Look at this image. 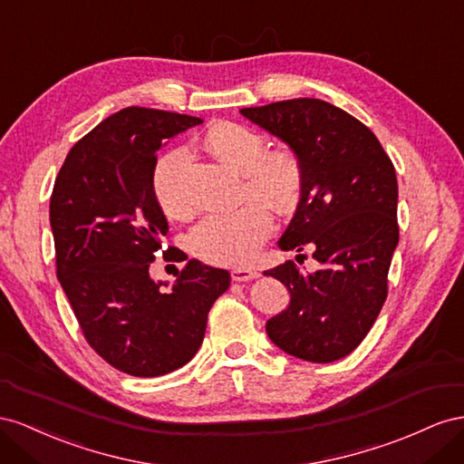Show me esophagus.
<instances>
[{"label": "esophagus", "mask_w": 464, "mask_h": 464, "mask_svg": "<svg viewBox=\"0 0 464 464\" xmlns=\"http://www.w3.org/2000/svg\"><path fill=\"white\" fill-rule=\"evenodd\" d=\"M260 274L253 268H233L231 270V277L235 282H248V280H255Z\"/></svg>", "instance_id": "obj_1"}]
</instances>
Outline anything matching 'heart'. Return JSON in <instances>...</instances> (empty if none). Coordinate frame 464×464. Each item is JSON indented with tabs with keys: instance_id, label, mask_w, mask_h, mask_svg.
Masks as SVG:
<instances>
[{
	"instance_id": "heart-1",
	"label": "heart",
	"mask_w": 464,
	"mask_h": 464,
	"mask_svg": "<svg viewBox=\"0 0 464 464\" xmlns=\"http://www.w3.org/2000/svg\"><path fill=\"white\" fill-rule=\"evenodd\" d=\"M208 153L229 169L243 173V194L255 196L276 211H291L303 192V167L289 151H266L256 131L233 122L209 126L202 138ZM184 153L173 150L159 159L153 169V192L159 206L170 218L190 211V198L182 187ZM248 200L231 214L209 216L190 233L196 256L216 264H246L272 233L274 221L268 208Z\"/></svg>"
}]
</instances>
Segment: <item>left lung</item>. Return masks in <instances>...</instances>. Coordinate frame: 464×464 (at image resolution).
I'll list each match as a JSON object with an SVG mask.
<instances>
[{
	"instance_id": "1",
	"label": "left lung",
	"mask_w": 464,
	"mask_h": 464,
	"mask_svg": "<svg viewBox=\"0 0 464 464\" xmlns=\"http://www.w3.org/2000/svg\"><path fill=\"white\" fill-rule=\"evenodd\" d=\"M241 114L299 159L301 200L277 246L301 253L311 245L321 264L313 274L291 260L264 272L291 297L287 309L266 323V333L299 360L336 362L360 346L387 299L399 245L392 161L372 130L321 99L280 101Z\"/></svg>"
}]
</instances>
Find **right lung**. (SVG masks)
<instances>
[{
    "label": "right lung",
    "mask_w": 464,
    "mask_h": 464,
    "mask_svg": "<svg viewBox=\"0 0 464 464\" xmlns=\"http://www.w3.org/2000/svg\"><path fill=\"white\" fill-rule=\"evenodd\" d=\"M196 116L128 107L92 128L65 157L50 198L56 276L89 346L118 372L159 377L202 346L208 313L227 270L188 260L177 282L151 280L169 223L153 192L157 151L198 126Z\"/></svg>",
    "instance_id": "obj_1"
}]
</instances>
